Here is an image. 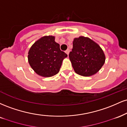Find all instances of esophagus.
Instances as JSON below:
<instances>
[{
    "instance_id": "obj_1",
    "label": "esophagus",
    "mask_w": 127,
    "mask_h": 127,
    "mask_svg": "<svg viewBox=\"0 0 127 127\" xmlns=\"http://www.w3.org/2000/svg\"><path fill=\"white\" fill-rule=\"evenodd\" d=\"M65 52L68 55V54H69V52H70V49H67V50L65 51Z\"/></svg>"
}]
</instances>
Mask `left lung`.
<instances>
[{
	"mask_svg": "<svg viewBox=\"0 0 127 127\" xmlns=\"http://www.w3.org/2000/svg\"><path fill=\"white\" fill-rule=\"evenodd\" d=\"M68 57L75 72L83 76L95 74L105 62V55L100 46L83 36L74 39Z\"/></svg>",
	"mask_w": 127,
	"mask_h": 127,
	"instance_id": "8db88e82",
	"label": "left lung"
}]
</instances>
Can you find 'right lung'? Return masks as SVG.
Wrapping results in <instances>:
<instances>
[{
	"instance_id": "obj_1",
	"label": "right lung",
	"mask_w": 127,
	"mask_h": 127,
	"mask_svg": "<svg viewBox=\"0 0 127 127\" xmlns=\"http://www.w3.org/2000/svg\"><path fill=\"white\" fill-rule=\"evenodd\" d=\"M67 55L62 51L54 36H44L30 48L28 60L30 66L39 75L51 77L59 72L62 62Z\"/></svg>"
}]
</instances>
